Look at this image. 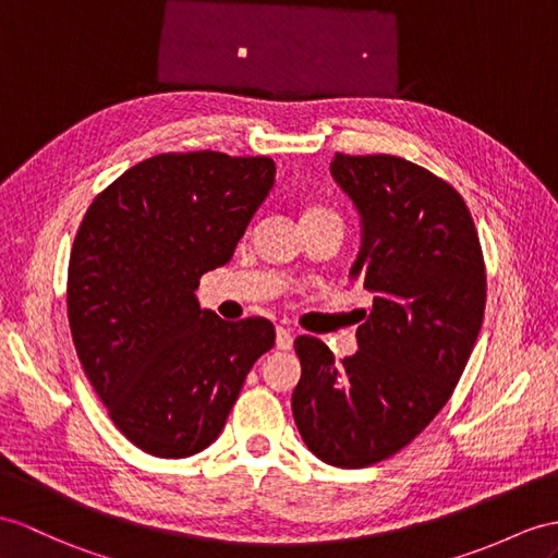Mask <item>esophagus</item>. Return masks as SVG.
Wrapping results in <instances>:
<instances>
[{"instance_id":"esophagus-1","label":"esophagus","mask_w":558,"mask_h":558,"mask_svg":"<svg viewBox=\"0 0 558 558\" xmlns=\"http://www.w3.org/2000/svg\"><path fill=\"white\" fill-rule=\"evenodd\" d=\"M277 348L279 350L293 348V331L289 329V326H277Z\"/></svg>"}]
</instances>
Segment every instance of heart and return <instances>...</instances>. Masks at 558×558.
I'll list each match as a JSON object with an SVG mask.
<instances>
[{
    "mask_svg": "<svg viewBox=\"0 0 558 558\" xmlns=\"http://www.w3.org/2000/svg\"><path fill=\"white\" fill-rule=\"evenodd\" d=\"M324 215H336V213L331 208L322 206V203H315V201H305L301 206V222L315 220V217H324Z\"/></svg>",
    "mask_w": 558,
    "mask_h": 558,
    "instance_id": "b5f03b06",
    "label": "heart"
}]
</instances>
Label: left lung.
Returning <instances> with one entry per match:
<instances>
[{"label":"left lung","instance_id":"8db88e82","mask_svg":"<svg viewBox=\"0 0 558 558\" xmlns=\"http://www.w3.org/2000/svg\"><path fill=\"white\" fill-rule=\"evenodd\" d=\"M333 180L362 215L350 275L374 293L360 350L336 360L298 336L291 407L312 454L364 469L410 445L452 398L485 312V260L464 198L438 174L400 156L331 160Z\"/></svg>","mask_w":558,"mask_h":558}]
</instances>
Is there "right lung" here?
Instances as JSON below:
<instances>
[{
  "instance_id": "add662e5",
  "label": "right lung",
  "mask_w": 558,
  "mask_h": 558,
  "mask_svg": "<svg viewBox=\"0 0 558 558\" xmlns=\"http://www.w3.org/2000/svg\"><path fill=\"white\" fill-rule=\"evenodd\" d=\"M275 172L267 156L158 154L108 184L77 229L65 287L75 352L118 430L148 454L206 450L275 345L269 319L225 322L194 293L234 255Z\"/></svg>"
}]
</instances>
